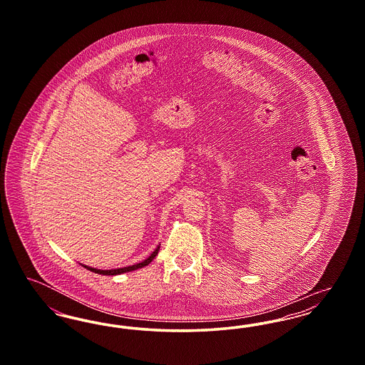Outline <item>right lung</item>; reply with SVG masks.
<instances>
[{
    "label": "right lung",
    "mask_w": 365,
    "mask_h": 365,
    "mask_svg": "<svg viewBox=\"0 0 365 365\" xmlns=\"http://www.w3.org/2000/svg\"><path fill=\"white\" fill-rule=\"evenodd\" d=\"M158 249L160 247H157L156 250L146 259L145 261H142V262H139V264H135V265H130V267H124V268H119V269H97V268H91V267H87V265H83L85 268L87 269H90L91 272H96V274H100V275H119V274H124V272H130V271H134V269H138V268H142V267H145V265H148V264H150L153 259L156 257L157 253H158Z\"/></svg>",
    "instance_id": "right-lung-1"
}]
</instances>
